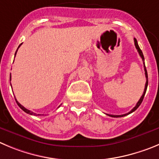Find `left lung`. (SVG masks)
<instances>
[{"instance_id":"1","label":"left lung","mask_w":159,"mask_h":159,"mask_svg":"<svg viewBox=\"0 0 159 159\" xmlns=\"http://www.w3.org/2000/svg\"><path fill=\"white\" fill-rule=\"evenodd\" d=\"M134 43H135V46H136V49H137V51H138V52H139V54H140V57L142 58V60H143V64H144V57H143V52H142L141 49H140V47H139V45H138L137 41H136V38H134ZM144 66L145 76H146V84H145V88H144V91H143V95H142V96H141V97H140V100H139V101L137 102V103H136V106H135L134 107H133V109H132L131 111H130L129 112V113H127V114H125V115H107H107H109V116H111V117H114V118H120V117H124V116H125V115H129V114L133 113V111H136V110L137 109V108L139 107H140V105L141 104L142 101H143V97H144V95H145V93H146V91H147V88H148V72H147V70H146V66H145V64H144V66Z\"/></svg>"}]
</instances>
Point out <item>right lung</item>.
<instances>
[{
    "label": "right lung",
    "instance_id": "1",
    "mask_svg": "<svg viewBox=\"0 0 159 159\" xmlns=\"http://www.w3.org/2000/svg\"><path fill=\"white\" fill-rule=\"evenodd\" d=\"M21 44H19V47H18V48H19V47H20V45H21ZM18 48H17V50H18ZM17 50H16V54H15V56H16V52H17ZM10 81H11V76H10ZM16 103H17L18 106H19V107L21 108V109L23 110V111H25V112H26V113H27V114H30V115H36V116H38V115H39V114H38V115H37V114L34 113V112H32V111H29V110H27V109H26V108H25L23 106V105H21V104H20V103H19V102H18L17 100H16Z\"/></svg>",
    "mask_w": 159,
    "mask_h": 159
}]
</instances>
